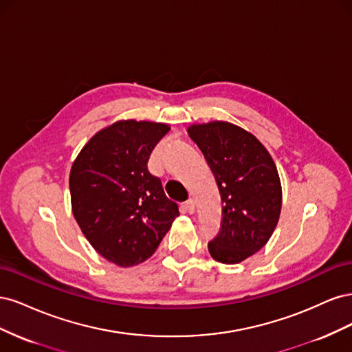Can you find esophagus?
<instances>
[{"instance_id":"esophagus-1","label":"esophagus","mask_w":352,"mask_h":352,"mask_svg":"<svg viewBox=\"0 0 352 352\" xmlns=\"http://www.w3.org/2000/svg\"><path fill=\"white\" fill-rule=\"evenodd\" d=\"M185 210L189 212V214H194V211H195V202H194V199H188L185 202Z\"/></svg>"}]
</instances>
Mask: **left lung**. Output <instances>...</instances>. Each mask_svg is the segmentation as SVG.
Here are the masks:
<instances>
[{"mask_svg": "<svg viewBox=\"0 0 352 352\" xmlns=\"http://www.w3.org/2000/svg\"><path fill=\"white\" fill-rule=\"evenodd\" d=\"M188 135L204 154L223 202L221 229L208 251L219 263H242L269 242L278 226V167L257 138L233 123H192Z\"/></svg>", "mask_w": 352, "mask_h": 352, "instance_id": "left-lung-1", "label": "left lung"}]
</instances>
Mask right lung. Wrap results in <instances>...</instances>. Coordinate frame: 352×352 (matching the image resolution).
I'll return each instance as SVG.
<instances>
[{
	"label": "right lung",
	"mask_w": 352,
	"mask_h": 352,
	"mask_svg": "<svg viewBox=\"0 0 352 352\" xmlns=\"http://www.w3.org/2000/svg\"><path fill=\"white\" fill-rule=\"evenodd\" d=\"M166 123L117 120L83 145L70 168L72 211L100 255L119 267L148 260L179 216L148 170Z\"/></svg>",
	"instance_id": "1"
}]
</instances>
